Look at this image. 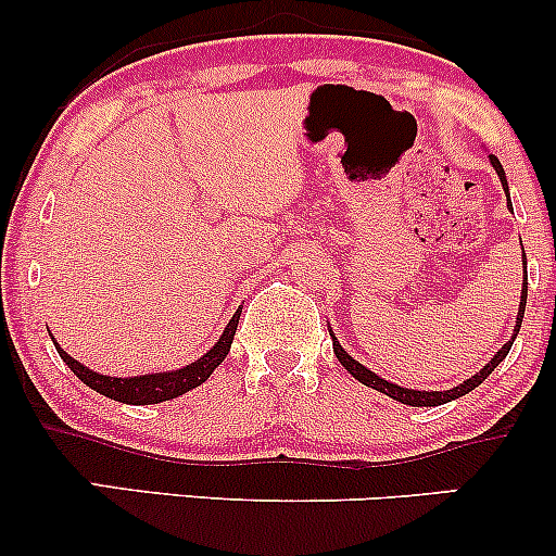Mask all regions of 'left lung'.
I'll return each mask as SVG.
<instances>
[{"label":"left lung","mask_w":556,"mask_h":556,"mask_svg":"<svg viewBox=\"0 0 556 556\" xmlns=\"http://www.w3.org/2000/svg\"><path fill=\"white\" fill-rule=\"evenodd\" d=\"M489 159H491V164H494L496 175H500L504 193H507V190H509V188H507V177H504V169H502L500 159H496L494 154H489ZM507 198H509V193H507ZM522 256H526V253H522ZM526 298H528V269H526V274H522L520 311H518V321H515V329H513V331H515L513 340H509L507 344H504V348L500 350V353H496L494 358H491V361L486 363V366H483L481 371H478L476 376H470V379H468V381H463V384H457V387L446 389V392H418V389H407V387H397V384H392V381L381 379V376H376L374 371H368V368L363 366V363H358L355 358H350V355L344 353L342 344L337 342V337H334V334H331V344H334V355H337V361H340L342 366L348 368V371L353 374L355 379L361 381V384L371 387V389H376V392H381V394H387V397H392V400L402 402V405H413V407H433V405H444V402H452V400L463 397V394L473 392V389H476L478 384H483V381H486V376H489L491 371H494V368L500 366V363H502L504 358H507L509 348H513L515 337H518V331H520L522 314H526Z\"/></svg>","instance_id":"obj_1"}]
</instances>
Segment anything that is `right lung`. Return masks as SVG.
Returning <instances> with one entry per match:
<instances>
[{"label":"right lung","instance_id":"1","mask_svg":"<svg viewBox=\"0 0 556 556\" xmlns=\"http://www.w3.org/2000/svg\"><path fill=\"white\" fill-rule=\"evenodd\" d=\"M240 311H235V316L229 318V324L222 331L219 342L208 350L203 358H198L190 366L177 368V371H167V374H146V376H127V379H117V376H104V374H96L91 368H86L83 363H78L75 358H70L65 350L54 342L56 353L60 358L67 363V368L73 371L86 387H91L93 392L104 394V397L125 402V405H156V402H167L180 397V394L190 392V389L201 387L208 376L214 374V368L219 366L222 361L227 358L229 348H232L235 340V329H238L240 321Z\"/></svg>","mask_w":556,"mask_h":556}]
</instances>
